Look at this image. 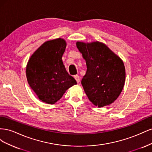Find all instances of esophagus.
I'll return each instance as SVG.
<instances>
[{
    "mask_svg": "<svg viewBox=\"0 0 152 152\" xmlns=\"http://www.w3.org/2000/svg\"><path fill=\"white\" fill-rule=\"evenodd\" d=\"M74 78H75V79L76 80L77 83L79 84V82H80V77H79V75H75V76H74Z\"/></svg>",
    "mask_w": 152,
    "mask_h": 152,
    "instance_id": "obj_1",
    "label": "esophagus"
}]
</instances>
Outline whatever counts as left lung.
Returning <instances> with one entry per match:
<instances>
[{"instance_id":"1","label":"left lung","mask_w":152,"mask_h":152,"mask_svg":"<svg viewBox=\"0 0 152 152\" xmlns=\"http://www.w3.org/2000/svg\"><path fill=\"white\" fill-rule=\"evenodd\" d=\"M86 61L87 71L81 84L87 98L98 107L109 105L121 93L126 80L122 59L104 44L77 42Z\"/></svg>"}]
</instances>
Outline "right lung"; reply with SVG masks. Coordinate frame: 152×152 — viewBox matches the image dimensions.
Instances as JSON below:
<instances>
[{
  "instance_id": "obj_1",
  "label": "right lung",
  "mask_w": 152,
  "mask_h": 152,
  "mask_svg": "<svg viewBox=\"0 0 152 152\" xmlns=\"http://www.w3.org/2000/svg\"><path fill=\"white\" fill-rule=\"evenodd\" d=\"M66 46L61 38L48 40L35 50L27 63L28 84L39 99L48 104H54L68 88L77 84L62 61Z\"/></svg>"
}]
</instances>
